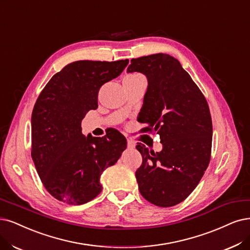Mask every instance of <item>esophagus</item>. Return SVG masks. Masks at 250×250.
Masks as SVG:
<instances>
[{
  "label": "esophagus",
  "instance_id": "esophagus-1",
  "mask_svg": "<svg viewBox=\"0 0 250 250\" xmlns=\"http://www.w3.org/2000/svg\"><path fill=\"white\" fill-rule=\"evenodd\" d=\"M135 142L133 141V140H131V139H127V147L128 148H134L135 147Z\"/></svg>",
  "mask_w": 250,
  "mask_h": 250
}]
</instances>
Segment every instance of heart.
Returning a JSON list of instances; mask_svg holds the SVG:
<instances>
[{
	"instance_id": "1",
	"label": "heart",
	"mask_w": 250,
	"mask_h": 250,
	"mask_svg": "<svg viewBox=\"0 0 250 250\" xmlns=\"http://www.w3.org/2000/svg\"><path fill=\"white\" fill-rule=\"evenodd\" d=\"M138 77H141V75H138V74H131V75H127L125 78H138Z\"/></svg>"
}]
</instances>
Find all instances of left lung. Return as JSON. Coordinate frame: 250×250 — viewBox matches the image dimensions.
<instances>
[{
    "label": "left lung",
    "mask_w": 250,
    "mask_h": 250,
    "mask_svg": "<svg viewBox=\"0 0 250 250\" xmlns=\"http://www.w3.org/2000/svg\"><path fill=\"white\" fill-rule=\"evenodd\" d=\"M127 73L147 78L139 113L144 130L160 135L163 149L138 143L142 165L136 179L144 199L160 207L186 200L204 175L211 156L212 120L205 97L179 61L166 53L131 60Z\"/></svg>",
    "instance_id": "left-lung-1"
}]
</instances>
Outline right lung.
Segmentation results:
<instances>
[{
    "mask_svg": "<svg viewBox=\"0 0 250 250\" xmlns=\"http://www.w3.org/2000/svg\"><path fill=\"white\" fill-rule=\"evenodd\" d=\"M128 60L77 61L52 76L32 113V159L45 188L67 204L82 205L102 190L100 177L126 148L116 130L84 136L81 122L98 108V94L119 76Z\"/></svg>",
    "mask_w": 250,
    "mask_h": 250,
    "instance_id": "obj_1",
    "label": "right lung"
}]
</instances>
